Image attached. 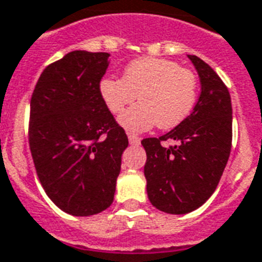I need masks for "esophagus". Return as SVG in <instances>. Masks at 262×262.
<instances>
[{"mask_svg":"<svg viewBox=\"0 0 262 262\" xmlns=\"http://www.w3.org/2000/svg\"><path fill=\"white\" fill-rule=\"evenodd\" d=\"M128 141H129V145H139V143H141V138L135 137V135H133V134H128Z\"/></svg>","mask_w":262,"mask_h":262,"instance_id":"1","label":"esophagus"}]
</instances>
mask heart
I'll use <instances>...</instances> for the list:
<instances>
[{
    "instance_id": "obj_1",
    "label": "heart",
    "mask_w": 262,
    "mask_h": 262,
    "mask_svg": "<svg viewBox=\"0 0 262 262\" xmlns=\"http://www.w3.org/2000/svg\"><path fill=\"white\" fill-rule=\"evenodd\" d=\"M99 91L115 115L138 95L141 103L120 117V124L131 133H142L156 124L159 128L170 129L180 125L193 109L198 78L192 70L170 59L139 58L127 64L123 78H103Z\"/></svg>"
}]
</instances>
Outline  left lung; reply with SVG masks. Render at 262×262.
Returning <instances> with one entry per match:
<instances>
[{"instance_id":"1","label":"left lung","mask_w":262,"mask_h":262,"mask_svg":"<svg viewBox=\"0 0 262 262\" xmlns=\"http://www.w3.org/2000/svg\"><path fill=\"white\" fill-rule=\"evenodd\" d=\"M202 92L193 112L159 138L142 139L147 198L160 211L186 214L206 203L227 166L232 146V103L227 85L204 60L188 55ZM174 141L171 147L163 142Z\"/></svg>"}]
</instances>
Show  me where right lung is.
Listing matches in <instances>:
<instances>
[{
  "label": "right lung",
  "instance_id": "obj_1",
  "mask_svg": "<svg viewBox=\"0 0 262 262\" xmlns=\"http://www.w3.org/2000/svg\"><path fill=\"white\" fill-rule=\"evenodd\" d=\"M106 52L73 51L41 73L30 101L29 145L45 193L88 217L113 203L128 138L99 91Z\"/></svg>",
  "mask_w": 262,
  "mask_h": 262
}]
</instances>
